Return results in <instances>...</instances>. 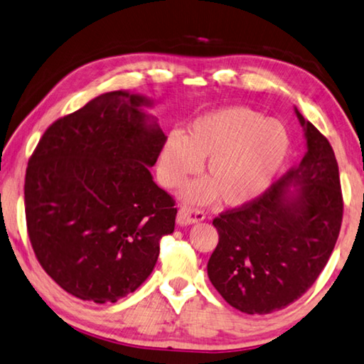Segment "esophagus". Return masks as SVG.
<instances>
[{"label": "esophagus", "instance_id": "esophagus-1", "mask_svg": "<svg viewBox=\"0 0 364 364\" xmlns=\"http://www.w3.org/2000/svg\"><path fill=\"white\" fill-rule=\"evenodd\" d=\"M204 218H205V215L203 210L191 209V207H181V209L178 210L176 223L180 225V227H188V225L203 222Z\"/></svg>", "mask_w": 364, "mask_h": 364}]
</instances>
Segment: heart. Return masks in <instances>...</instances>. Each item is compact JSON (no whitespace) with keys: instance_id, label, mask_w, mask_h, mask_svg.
I'll return each instance as SVG.
<instances>
[{"instance_id":"heart-1","label":"heart","mask_w":364,"mask_h":364,"mask_svg":"<svg viewBox=\"0 0 364 364\" xmlns=\"http://www.w3.org/2000/svg\"><path fill=\"white\" fill-rule=\"evenodd\" d=\"M287 151V132L277 121L245 107L218 108L196 118L186 136L171 132L166 137L159 176L165 188H176L204 159L205 180L189 184L184 200L204 204L218 198L227 205H243L269 188Z\"/></svg>"}]
</instances>
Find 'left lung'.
<instances>
[{
    "instance_id": "8db88e82",
    "label": "left lung",
    "mask_w": 364,
    "mask_h": 364,
    "mask_svg": "<svg viewBox=\"0 0 364 364\" xmlns=\"http://www.w3.org/2000/svg\"><path fill=\"white\" fill-rule=\"evenodd\" d=\"M306 139L299 165L261 198L213 218L218 245L207 264L212 285L246 314L284 309L326 267L343 215L332 146L295 108Z\"/></svg>"
}]
</instances>
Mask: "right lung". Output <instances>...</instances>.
I'll return each mask as SVG.
<instances>
[{
    "label": "right lung",
    "mask_w": 364,
    "mask_h": 364,
    "mask_svg": "<svg viewBox=\"0 0 364 364\" xmlns=\"http://www.w3.org/2000/svg\"><path fill=\"white\" fill-rule=\"evenodd\" d=\"M154 100L107 92L40 139L26 171V220L45 272L73 296L117 303L157 264L175 200L151 175L165 134Z\"/></svg>",
    "instance_id": "1"
}]
</instances>
